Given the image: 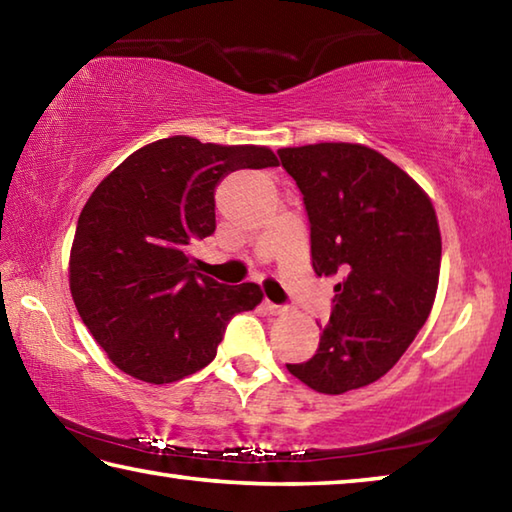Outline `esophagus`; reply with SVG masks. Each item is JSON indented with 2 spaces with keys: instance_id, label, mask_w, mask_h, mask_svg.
<instances>
[{
  "instance_id": "1",
  "label": "esophagus",
  "mask_w": 512,
  "mask_h": 512,
  "mask_svg": "<svg viewBox=\"0 0 512 512\" xmlns=\"http://www.w3.org/2000/svg\"><path fill=\"white\" fill-rule=\"evenodd\" d=\"M264 309L268 311V314H284V311H287V307L275 305V302H271V300H264Z\"/></svg>"
}]
</instances>
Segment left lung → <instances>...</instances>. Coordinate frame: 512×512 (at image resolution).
Instances as JSON below:
<instances>
[{"mask_svg":"<svg viewBox=\"0 0 512 512\" xmlns=\"http://www.w3.org/2000/svg\"><path fill=\"white\" fill-rule=\"evenodd\" d=\"M296 180L316 275H341L314 357L293 377L341 395L384 377L427 323L440 275V228L422 187L375 149L320 142L277 151Z\"/></svg>","mask_w":512,"mask_h":512,"instance_id":"1","label":"left lung"}]
</instances>
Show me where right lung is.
Returning <instances> with one entry per match:
<instances>
[{
    "label": "right lung",
    "mask_w": 512,
    "mask_h": 512,
    "mask_svg": "<svg viewBox=\"0 0 512 512\" xmlns=\"http://www.w3.org/2000/svg\"><path fill=\"white\" fill-rule=\"evenodd\" d=\"M277 167L266 146L173 135L137 149L85 203L69 289L85 327L119 370L171 384L216 357L230 318L255 309L253 282L201 275L187 248L216 230V185L237 169Z\"/></svg>",
    "instance_id": "obj_1"
}]
</instances>
